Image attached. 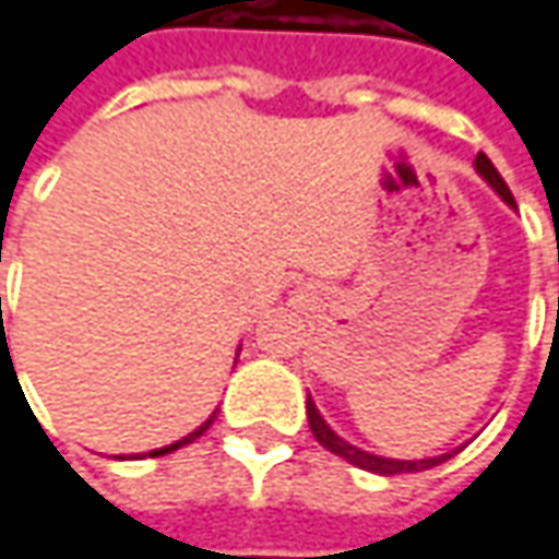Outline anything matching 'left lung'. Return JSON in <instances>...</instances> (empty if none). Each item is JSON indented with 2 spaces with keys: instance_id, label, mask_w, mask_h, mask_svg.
I'll use <instances>...</instances> for the list:
<instances>
[{
  "instance_id": "obj_1",
  "label": "left lung",
  "mask_w": 559,
  "mask_h": 559,
  "mask_svg": "<svg viewBox=\"0 0 559 559\" xmlns=\"http://www.w3.org/2000/svg\"><path fill=\"white\" fill-rule=\"evenodd\" d=\"M475 169H478V176L485 179V182L510 204V207H516V201H513V194H510V188L507 182L500 179V173L493 169V163H490L488 156L478 154L475 156ZM308 425H311V433L318 437V443L326 447L330 453H336V456H343L352 465H358V468H365V472H374V475H403V472H425V468H433V465H440V462H447L453 453H443V456H431V460H386V456H374V453H365V450H358V447H352L346 443L343 437L336 431H330V425L321 418V412H318V405L311 403V396H308Z\"/></svg>"
}]
</instances>
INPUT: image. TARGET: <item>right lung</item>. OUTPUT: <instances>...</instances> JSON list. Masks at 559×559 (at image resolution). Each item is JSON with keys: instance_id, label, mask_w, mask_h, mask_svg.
Listing matches in <instances>:
<instances>
[{"instance_id": "right-lung-1", "label": "right lung", "mask_w": 559, "mask_h": 559, "mask_svg": "<svg viewBox=\"0 0 559 559\" xmlns=\"http://www.w3.org/2000/svg\"><path fill=\"white\" fill-rule=\"evenodd\" d=\"M216 412H219V408H216ZM216 412L210 415L207 421H204V425H201L198 431H191V433H188V437H182V440H176V443H169V447H163V450H154V453H147V456H166V453H173V450H179V447H185V443H191V440H198V437H201V433L207 431L210 425H213V418H216Z\"/></svg>"}]
</instances>
